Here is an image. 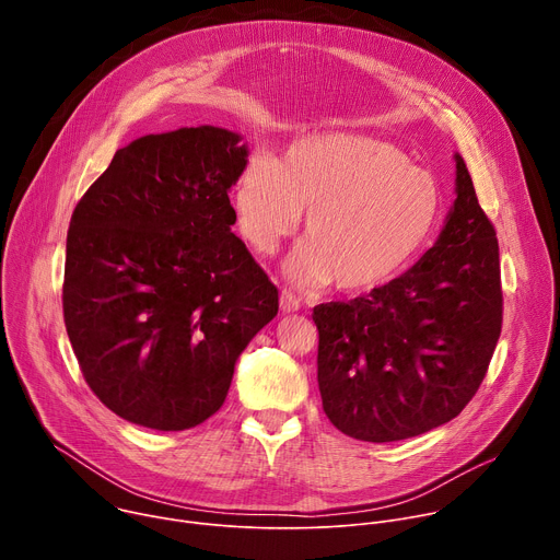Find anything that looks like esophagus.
I'll return each instance as SVG.
<instances>
[{
	"label": "esophagus",
	"instance_id": "1",
	"mask_svg": "<svg viewBox=\"0 0 560 560\" xmlns=\"http://www.w3.org/2000/svg\"><path fill=\"white\" fill-rule=\"evenodd\" d=\"M279 305H281L283 312H299L301 310V299L294 292H290V290H281Z\"/></svg>",
	"mask_w": 560,
	"mask_h": 560
}]
</instances>
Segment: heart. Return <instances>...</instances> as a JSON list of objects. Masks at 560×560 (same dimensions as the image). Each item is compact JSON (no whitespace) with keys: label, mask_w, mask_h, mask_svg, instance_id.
Masks as SVG:
<instances>
[{"label":"heart","mask_w":560,"mask_h":560,"mask_svg":"<svg viewBox=\"0 0 560 560\" xmlns=\"http://www.w3.org/2000/svg\"><path fill=\"white\" fill-rule=\"evenodd\" d=\"M439 182L370 135L330 132L294 143L281 162L255 154L234 186L236 223L272 255L305 214V238L285 261L301 285L370 292L404 275L441 219Z\"/></svg>","instance_id":"b5f03b06"}]
</instances>
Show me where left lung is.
I'll list each match as a JSON object with an SVG mask.
<instances>
[{
    "instance_id": "obj_1",
    "label": "left lung",
    "mask_w": 560,
    "mask_h": 560,
    "mask_svg": "<svg viewBox=\"0 0 560 560\" xmlns=\"http://www.w3.org/2000/svg\"><path fill=\"white\" fill-rule=\"evenodd\" d=\"M436 244L401 277L348 303L316 305V378L343 434L389 443L430 432L471 401L503 324L497 230L460 154Z\"/></svg>"
}]
</instances>
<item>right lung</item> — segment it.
Masks as SVG:
<instances>
[{"label":"right lung","mask_w":560,"mask_h":560,"mask_svg":"<svg viewBox=\"0 0 560 560\" xmlns=\"http://www.w3.org/2000/svg\"><path fill=\"white\" fill-rule=\"evenodd\" d=\"M248 145L225 128L145 135L79 199L63 324L89 387L117 417L190 430L225 401L234 363L279 290L230 228Z\"/></svg>","instance_id":"right-lung-1"}]
</instances>
